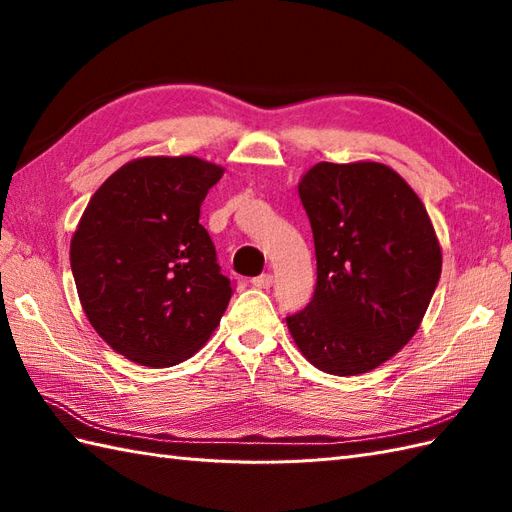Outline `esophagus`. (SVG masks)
Listing matches in <instances>:
<instances>
[{
	"label": "esophagus",
	"mask_w": 512,
	"mask_h": 512,
	"mask_svg": "<svg viewBox=\"0 0 512 512\" xmlns=\"http://www.w3.org/2000/svg\"><path fill=\"white\" fill-rule=\"evenodd\" d=\"M253 286L259 288V290H268L270 286H273V275H259V277H253Z\"/></svg>",
	"instance_id": "obj_1"
}]
</instances>
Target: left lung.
<instances>
[{
  "label": "left lung",
  "mask_w": 512,
  "mask_h": 512,
  "mask_svg": "<svg viewBox=\"0 0 512 512\" xmlns=\"http://www.w3.org/2000/svg\"><path fill=\"white\" fill-rule=\"evenodd\" d=\"M299 198L317 286L288 330L321 372L365 374L407 345L429 308L442 270L436 231L409 184L378 162H319Z\"/></svg>",
  "instance_id": "8db88e82"
}]
</instances>
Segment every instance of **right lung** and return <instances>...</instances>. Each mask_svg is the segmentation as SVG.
Returning a JSON list of instances; mask_svg holds the SVG:
<instances>
[{
	"label": "right lung",
	"instance_id": "right-lung-1",
	"mask_svg": "<svg viewBox=\"0 0 512 512\" xmlns=\"http://www.w3.org/2000/svg\"><path fill=\"white\" fill-rule=\"evenodd\" d=\"M222 169L193 156L127 162L92 195L70 244L81 306L125 358L171 367L220 325L233 295L200 206Z\"/></svg>",
	"mask_w": 512,
	"mask_h": 512
}]
</instances>
